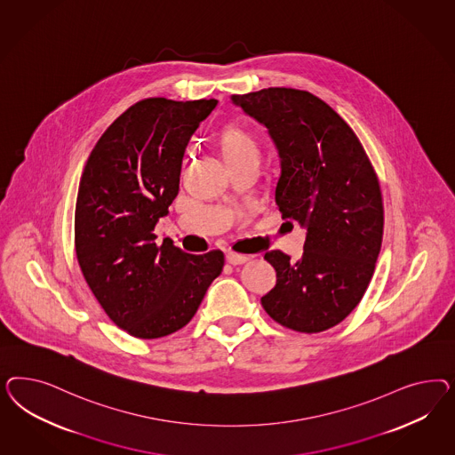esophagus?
<instances>
[{
	"label": "esophagus",
	"instance_id": "1",
	"mask_svg": "<svg viewBox=\"0 0 455 455\" xmlns=\"http://www.w3.org/2000/svg\"><path fill=\"white\" fill-rule=\"evenodd\" d=\"M248 260L247 255H242V253H227V262L230 265H242Z\"/></svg>",
	"mask_w": 455,
	"mask_h": 455
}]
</instances>
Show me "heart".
<instances>
[{
    "label": "heart",
    "instance_id": "1",
    "mask_svg": "<svg viewBox=\"0 0 455 455\" xmlns=\"http://www.w3.org/2000/svg\"><path fill=\"white\" fill-rule=\"evenodd\" d=\"M217 145L227 165L242 162L250 156L259 158L257 141L242 124H225L217 137Z\"/></svg>",
    "mask_w": 455,
    "mask_h": 455
}]
</instances>
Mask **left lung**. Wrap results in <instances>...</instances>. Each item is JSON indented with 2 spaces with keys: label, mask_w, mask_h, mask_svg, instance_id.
Wrapping results in <instances>:
<instances>
[{
  "label": "left lung",
  "mask_w": 455,
  "mask_h": 455,
  "mask_svg": "<svg viewBox=\"0 0 455 455\" xmlns=\"http://www.w3.org/2000/svg\"><path fill=\"white\" fill-rule=\"evenodd\" d=\"M232 103L267 126L280 156L275 202L282 219L307 230L303 255L265 253L276 272L262 297L280 325L317 333L362 300L382 245L379 179L354 130L323 100L295 88H263Z\"/></svg>",
  "instance_id": "left-lung-1"
}]
</instances>
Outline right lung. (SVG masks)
<instances>
[{
	"label": "right lung",
	"instance_id": "obj_1",
	"mask_svg": "<svg viewBox=\"0 0 455 455\" xmlns=\"http://www.w3.org/2000/svg\"><path fill=\"white\" fill-rule=\"evenodd\" d=\"M217 103L141 100L107 128L83 170L76 259L107 315L137 339L185 327L221 274L220 250L190 255L153 234L179 193L188 140Z\"/></svg>",
	"mask_w": 455,
	"mask_h": 455
}]
</instances>
